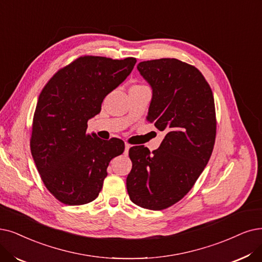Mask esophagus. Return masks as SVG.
I'll list each match as a JSON object with an SVG mask.
<instances>
[{"label":"esophagus","mask_w":262,"mask_h":262,"mask_svg":"<svg viewBox=\"0 0 262 262\" xmlns=\"http://www.w3.org/2000/svg\"><path fill=\"white\" fill-rule=\"evenodd\" d=\"M130 147H131V146H130L128 143H125V144H124V154H125V155H128Z\"/></svg>","instance_id":"obj_1"}]
</instances>
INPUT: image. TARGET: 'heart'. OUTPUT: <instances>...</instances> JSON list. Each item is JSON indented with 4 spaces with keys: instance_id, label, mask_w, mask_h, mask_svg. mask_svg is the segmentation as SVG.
Wrapping results in <instances>:
<instances>
[{
    "instance_id": "b5f03b06",
    "label": "heart",
    "mask_w": 262,
    "mask_h": 262,
    "mask_svg": "<svg viewBox=\"0 0 262 262\" xmlns=\"http://www.w3.org/2000/svg\"><path fill=\"white\" fill-rule=\"evenodd\" d=\"M134 87H144V86H134Z\"/></svg>"
}]
</instances>
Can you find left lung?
Listing matches in <instances>:
<instances>
[{"mask_svg":"<svg viewBox=\"0 0 262 262\" xmlns=\"http://www.w3.org/2000/svg\"><path fill=\"white\" fill-rule=\"evenodd\" d=\"M138 70L152 89L147 120L165 137L152 152L143 145L130 148L127 190L134 204L161 211L189 192L211 158L215 103L210 85L193 66L163 58L140 62Z\"/></svg>","mask_w":262,"mask_h":262,"instance_id":"obj_1","label":"left lung"}]
</instances>
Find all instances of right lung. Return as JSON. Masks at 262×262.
Segmentation results:
<instances>
[{
  "label": "right lung",
  "mask_w": 262,
  "mask_h": 262,
  "mask_svg": "<svg viewBox=\"0 0 262 262\" xmlns=\"http://www.w3.org/2000/svg\"><path fill=\"white\" fill-rule=\"evenodd\" d=\"M135 63L132 57H79L60 69L41 90L30 147L41 181L60 202L81 205L97 199L110 161L123 152L121 140L104 141L87 133V122Z\"/></svg>",
  "instance_id": "right-lung-1"
}]
</instances>
